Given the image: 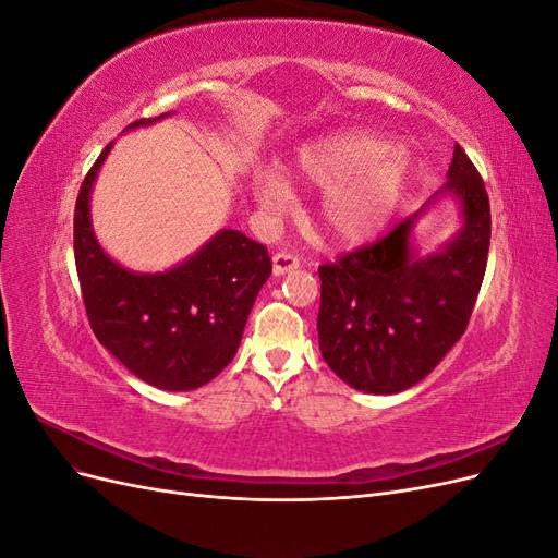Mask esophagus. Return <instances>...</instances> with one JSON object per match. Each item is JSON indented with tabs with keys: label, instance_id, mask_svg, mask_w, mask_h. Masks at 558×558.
Segmentation results:
<instances>
[{
	"label": "esophagus",
	"instance_id": "1",
	"mask_svg": "<svg viewBox=\"0 0 558 558\" xmlns=\"http://www.w3.org/2000/svg\"><path fill=\"white\" fill-rule=\"evenodd\" d=\"M298 267H300V258L291 251H277L272 256V269L277 277H281L286 272H293V269H298Z\"/></svg>",
	"mask_w": 558,
	"mask_h": 558
}]
</instances>
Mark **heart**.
<instances>
[{"label":"heart","instance_id":"1","mask_svg":"<svg viewBox=\"0 0 558 558\" xmlns=\"http://www.w3.org/2000/svg\"><path fill=\"white\" fill-rule=\"evenodd\" d=\"M293 177L326 189L318 207L324 232L337 244H361L379 234L400 209L410 181V158L373 132H335L302 146ZM253 191L269 211L291 202L279 172L256 177Z\"/></svg>","mask_w":558,"mask_h":558}]
</instances>
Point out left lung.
<instances>
[{
	"label": "left lung",
	"mask_w": 558,
	"mask_h": 558,
	"mask_svg": "<svg viewBox=\"0 0 558 558\" xmlns=\"http://www.w3.org/2000/svg\"><path fill=\"white\" fill-rule=\"evenodd\" d=\"M447 174L440 193L461 199L463 228L445 251L414 258L416 216H410L381 240L318 267L320 356L359 391L398 393L414 386L468 328L486 272L492 207L459 144Z\"/></svg>",
	"instance_id": "left-lung-1"
}]
</instances>
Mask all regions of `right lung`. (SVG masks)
I'll return each mask as SVG.
<instances>
[{
    "instance_id": "obj_1",
    "label": "right lung",
    "mask_w": 558,
    "mask_h": 558,
    "mask_svg": "<svg viewBox=\"0 0 558 558\" xmlns=\"http://www.w3.org/2000/svg\"><path fill=\"white\" fill-rule=\"evenodd\" d=\"M154 121L140 118L128 130ZM109 148L83 179L74 209V260L90 328L142 381L162 391H193L234 359L272 260L267 246L238 230H221L167 272L137 275L113 263L95 240L88 209Z\"/></svg>"
}]
</instances>
